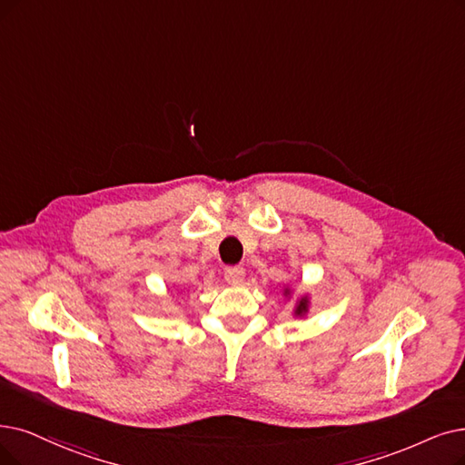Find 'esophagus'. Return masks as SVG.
Here are the masks:
<instances>
[{"label": "esophagus", "mask_w": 465, "mask_h": 465, "mask_svg": "<svg viewBox=\"0 0 465 465\" xmlns=\"http://www.w3.org/2000/svg\"><path fill=\"white\" fill-rule=\"evenodd\" d=\"M244 269L242 267H227L225 269V281L229 282V284H232V286H236V284H240L244 281Z\"/></svg>", "instance_id": "esophagus-1"}]
</instances>
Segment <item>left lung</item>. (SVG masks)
Segmentation results:
<instances>
[{"label": "left lung", "instance_id": "1", "mask_svg": "<svg viewBox=\"0 0 465 465\" xmlns=\"http://www.w3.org/2000/svg\"><path fill=\"white\" fill-rule=\"evenodd\" d=\"M286 293H288V290H286ZM307 297H302V302L297 303V307H295V314L297 317H302V314H305L307 312Z\"/></svg>", "mask_w": 465, "mask_h": 465}]
</instances>
